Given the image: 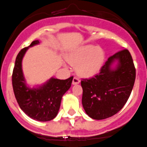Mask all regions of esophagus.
<instances>
[{"instance_id":"obj_1","label":"esophagus","mask_w":147,"mask_h":147,"mask_svg":"<svg viewBox=\"0 0 147 147\" xmlns=\"http://www.w3.org/2000/svg\"><path fill=\"white\" fill-rule=\"evenodd\" d=\"M79 82H80V80H79V79H78V78L74 77V79H73L72 84H74V85H75V84H79Z\"/></svg>"}]
</instances>
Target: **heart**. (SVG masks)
<instances>
[{"instance_id": "b5f03b06", "label": "heart", "mask_w": 147, "mask_h": 147, "mask_svg": "<svg viewBox=\"0 0 147 147\" xmlns=\"http://www.w3.org/2000/svg\"><path fill=\"white\" fill-rule=\"evenodd\" d=\"M104 57V52L100 47L86 45L69 52L66 60L76 66L79 76L89 78L95 76L100 71Z\"/></svg>"}]
</instances>
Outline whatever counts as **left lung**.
<instances>
[{"instance_id":"obj_1","label":"left lung","mask_w":147,"mask_h":147,"mask_svg":"<svg viewBox=\"0 0 147 147\" xmlns=\"http://www.w3.org/2000/svg\"><path fill=\"white\" fill-rule=\"evenodd\" d=\"M135 79L136 68L127 49L109 57L98 75L81 82L86 114L100 120L119 112L128 100Z\"/></svg>"}]
</instances>
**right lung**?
<instances>
[{
  "label": "right lung",
  "mask_w": 147,
  "mask_h": 147,
  "mask_svg": "<svg viewBox=\"0 0 147 147\" xmlns=\"http://www.w3.org/2000/svg\"><path fill=\"white\" fill-rule=\"evenodd\" d=\"M40 44L35 40L17 55L12 74V85L17 101L25 114L35 120L47 122L56 117L63 95L69 90L73 76L65 80L51 77L41 85L30 87L22 71V60L30 47Z\"/></svg>",
  "instance_id": "right-lung-1"
}]
</instances>
